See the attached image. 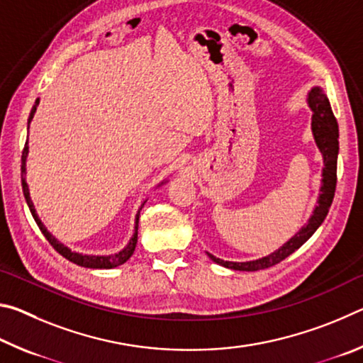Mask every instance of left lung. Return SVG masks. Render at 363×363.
<instances>
[{
	"mask_svg": "<svg viewBox=\"0 0 363 363\" xmlns=\"http://www.w3.org/2000/svg\"><path fill=\"white\" fill-rule=\"evenodd\" d=\"M306 101L307 106L312 110V136H314L315 144L323 158L320 194L317 196V205L314 208V211H312L309 219H307V223L294 233L290 240L285 242L279 250H275L274 253L262 256L259 259L245 262L224 261L206 251L210 259L219 264V266L233 270H247V272H255V270L272 267L280 261H284L285 257H288L291 253H294L298 248L303 247V245L314 235V232L318 227H320L323 219L327 218L336 189V164L337 153H340V143H337V138H340V133H337V123L323 88H320V86H312L309 93H307Z\"/></svg>",
	"mask_w": 363,
	"mask_h": 363,
	"instance_id": "1",
	"label": "left lung"
}]
</instances>
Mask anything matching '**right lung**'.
<instances>
[{
	"label": "right lung",
	"mask_w": 363,
	"mask_h": 363,
	"mask_svg": "<svg viewBox=\"0 0 363 363\" xmlns=\"http://www.w3.org/2000/svg\"><path fill=\"white\" fill-rule=\"evenodd\" d=\"M40 104V99H36L35 106L32 108V112H30V116H28V128H30V123H32L33 116H35V112H36V107H38ZM27 128V130H28ZM27 157H28V138L26 140V147H23V152H22V164H21V174H22V190H23V196H26V201L27 205L30 208V213H32V216L35 219V223L38 224L40 230L43 232V235L46 237V240L52 245L54 250L57 251L59 255H62L65 259H69L70 262L77 264V266H82V267H86V269H113V267H118L121 266V264H125L130 257L133 256L134 250H136V245H138V225H139V214H140V210H143V206L145 205V201L143 205H140V208L138 210V214H136V223H134V233L130 238V242H128V245L123 250H120L118 253H113V255H104V256H94V255H83V253H77V251H72L67 245H64L62 242H59L56 237L52 235L51 232H49L46 229V225L41 223V219L38 216V213H36L35 210V205L32 199H30V190H28V184H27V179H26V174H27ZM168 181L164 179L158 184L157 187L163 186V184H167Z\"/></svg>",
	"instance_id": "obj_1"
}]
</instances>
